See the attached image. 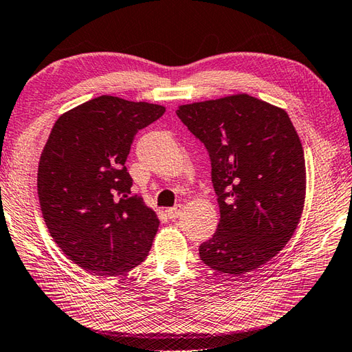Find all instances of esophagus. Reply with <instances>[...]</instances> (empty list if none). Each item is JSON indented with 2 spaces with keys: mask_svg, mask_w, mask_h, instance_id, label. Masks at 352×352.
Here are the masks:
<instances>
[{
  "mask_svg": "<svg viewBox=\"0 0 352 352\" xmlns=\"http://www.w3.org/2000/svg\"><path fill=\"white\" fill-rule=\"evenodd\" d=\"M182 210H183V206H182V204H177L175 207H173V208H168V210H166L168 217H169V219H177L179 214H182Z\"/></svg>",
  "mask_w": 352,
  "mask_h": 352,
  "instance_id": "esophagus-1",
  "label": "esophagus"
}]
</instances>
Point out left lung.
I'll list each match as a JSON object with an SVG mask.
<instances>
[{"label":"left lung","mask_w":352,"mask_h":352,"mask_svg":"<svg viewBox=\"0 0 352 352\" xmlns=\"http://www.w3.org/2000/svg\"><path fill=\"white\" fill-rule=\"evenodd\" d=\"M178 118L211 160L220 222L199 246L204 264L244 276L268 263L305 207V151L288 113L249 94L183 104Z\"/></svg>","instance_id":"left-lung-1"}]
</instances>
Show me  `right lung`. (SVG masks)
Wrapping results in <instances>:
<instances>
[{"label":"right lung","mask_w":352,"mask_h":352,"mask_svg":"<svg viewBox=\"0 0 352 352\" xmlns=\"http://www.w3.org/2000/svg\"><path fill=\"white\" fill-rule=\"evenodd\" d=\"M165 108L100 96L63 113L38 162L37 192L54 241L96 276H118L148 256L159 219L133 184L126 160L139 130Z\"/></svg>","instance_id":"obj_1"}]
</instances>
